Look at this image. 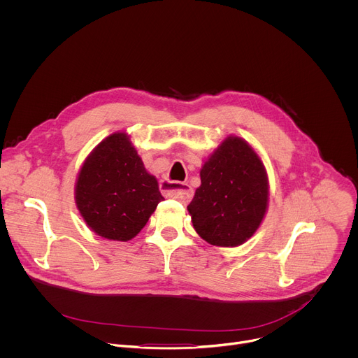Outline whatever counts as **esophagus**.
Masks as SVG:
<instances>
[{"instance_id":"esophagus-1","label":"esophagus","mask_w":358,"mask_h":358,"mask_svg":"<svg viewBox=\"0 0 358 358\" xmlns=\"http://www.w3.org/2000/svg\"><path fill=\"white\" fill-rule=\"evenodd\" d=\"M163 188L166 189V192L170 196L178 199L182 203L189 202L192 195H194V191H192L191 185H188V184H177V182L176 184H170V182H164Z\"/></svg>"}]
</instances>
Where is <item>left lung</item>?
<instances>
[{
  "label": "left lung",
  "instance_id": "obj_1",
  "mask_svg": "<svg viewBox=\"0 0 358 358\" xmlns=\"http://www.w3.org/2000/svg\"><path fill=\"white\" fill-rule=\"evenodd\" d=\"M268 203L264 162L245 139L230 135L203 162L201 185L187 209L206 243L238 247L259 229Z\"/></svg>",
  "mask_w": 358,
  "mask_h": 358
}]
</instances>
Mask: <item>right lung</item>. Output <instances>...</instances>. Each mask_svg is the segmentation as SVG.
<instances>
[{
    "label": "right lung",
    "mask_w": 358,
    "mask_h": 358,
    "mask_svg": "<svg viewBox=\"0 0 358 358\" xmlns=\"http://www.w3.org/2000/svg\"><path fill=\"white\" fill-rule=\"evenodd\" d=\"M159 182L148 173L125 132L103 139L85 159L75 182V203L97 236L132 240L163 201Z\"/></svg>",
    "instance_id": "add662e5"
}]
</instances>
